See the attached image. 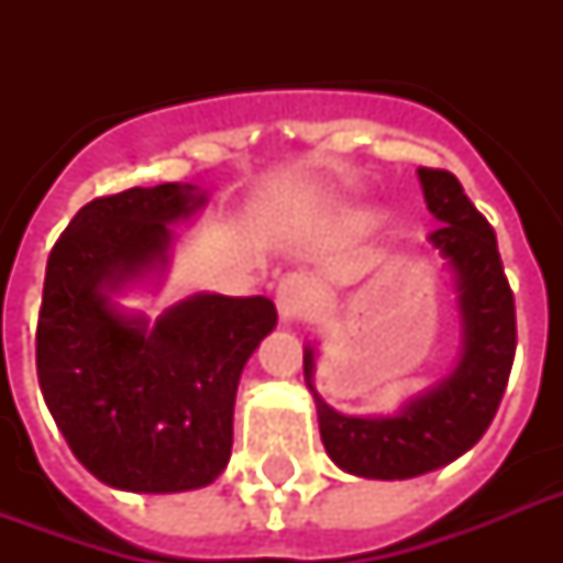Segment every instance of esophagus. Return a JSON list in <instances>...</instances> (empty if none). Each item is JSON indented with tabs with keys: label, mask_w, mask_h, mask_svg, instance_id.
I'll list each match as a JSON object with an SVG mask.
<instances>
[{
	"label": "esophagus",
	"mask_w": 563,
	"mask_h": 563,
	"mask_svg": "<svg viewBox=\"0 0 563 563\" xmlns=\"http://www.w3.org/2000/svg\"><path fill=\"white\" fill-rule=\"evenodd\" d=\"M274 300H277V312H280L283 324H291V321H298L307 312L309 300H312V283L303 274H289L277 286Z\"/></svg>",
	"instance_id": "obj_1"
}]
</instances>
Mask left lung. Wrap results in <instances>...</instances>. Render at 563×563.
<instances>
[{
  "instance_id": "left-lung-1",
  "label": "left lung",
  "mask_w": 563,
  "mask_h": 563,
  "mask_svg": "<svg viewBox=\"0 0 563 563\" xmlns=\"http://www.w3.org/2000/svg\"><path fill=\"white\" fill-rule=\"evenodd\" d=\"M418 178L429 212L441 221L429 242L453 274L462 324L455 368L432 388L409 397L397 415L356 418L321 400L312 385L316 347H303V376L316 400L327 455L362 479H411L467 453L497 415L515 362V295L503 272L494 228L455 175L418 169Z\"/></svg>"
}]
</instances>
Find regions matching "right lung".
I'll return each instance as SVG.
<instances>
[{"instance_id":"right-lung-1","label":"right lung","mask_w":563,"mask_h":563,"mask_svg":"<svg viewBox=\"0 0 563 563\" xmlns=\"http://www.w3.org/2000/svg\"><path fill=\"white\" fill-rule=\"evenodd\" d=\"M207 192L134 187L75 212L52 247L37 321L40 391L75 459L134 494H178L219 479L233 446V402L251 353L277 327L268 298L198 291L157 321L117 303L166 274L172 224Z\"/></svg>"}]
</instances>
